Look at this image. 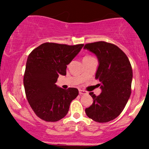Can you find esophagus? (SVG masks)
I'll return each instance as SVG.
<instances>
[{"label": "esophagus", "instance_id": "34e87169", "mask_svg": "<svg viewBox=\"0 0 149 149\" xmlns=\"http://www.w3.org/2000/svg\"><path fill=\"white\" fill-rule=\"evenodd\" d=\"M79 94H80V95H86V94H88V92H87L86 91H85V90H79Z\"/></svg>", "mask_w": 149, "mask_h": 149}]
</instances>
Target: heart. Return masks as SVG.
I'll return each mask as SVG.
<instances>
[{
    "label": "heart",
    "instance_id": "obj_1",
    "mask_svg": "<svg viewBox=\"0 0 149 149\" xmlns=\"http://www.w3.org/2000/svg\"><path fill=\"white\" fill-rule=\"evenodd\" d=\"M90 58H92V57H91V56H90V55H86V56H85L84 57H83V60H85V59H90Z\"/></svg>",
    "mask_w": 149,
    "mask_h": 149
}]
</instances>
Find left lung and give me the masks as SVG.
Returning <instances> with one entry per match:
<instances>
[{
	"label": "left lung",
	"mask_w": 149,
	"mask_h": 149,
	"mask_svg": "<svg viewBox=\"0 0 149 149\" xmlns=\"http://www.w3.org/2000/svg\"><path fill=\"white\" fill-rule=\"evenodd\" d=\"M84 49L97 56L99 66L95 78L100 81L102 93L90 95L93 103L85 109L86 115L98 123H107L123 111L131 95L132 69L125 53L114 44L104 41L88 43Z\"/></svg>",
	"instance_id": "left-lung-1"
}]
</instances>
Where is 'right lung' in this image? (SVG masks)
<instances>
[{
	"label": "right lung",
	"instance_id": "obj_1",
	"mask_svg": "<svg viewBox=\"0 0 149 149\" xmlns=\"http://www.w3.org/2000/svg\"><path fill=\"white\" fill-rule=\"evenodd\" d=\"M83 44L68 45L45 42L30 53L26 64L24 85L26 99L38 117L56 122L67 114L78 89L64 90L55 84L59 75L66 74L67 65Z\"/></svg>",
	"mask_w": 149,
	"mask_h": 149
}]
</instances>
